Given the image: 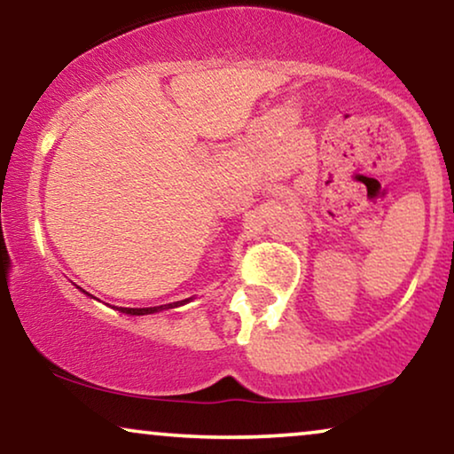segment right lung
<instances>
[{
	"instance_id": "1",
	"label": "right lung",
	"mask_w": 454,
	"mask_h": 454,
	"mask_svg": "<svg viewBox=\"0 0 454 454\" xmlns=\"http://www.w3.org/2000/svg\"><path fill=\"white\" fill-rule=\"evenodd\" d=\"M188 301V300H185ZM185 301H177V303H185ZM177 303H173V306H177ZM171 303L169 306H157V308H121L123 314H132V316H142V314H153V312H159V309H165V308H173Z\"/></svg>"
}]
</instances>
